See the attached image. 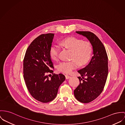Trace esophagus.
<instances>
[{"label":"esophagus","mask_w":125,"mask_h":125,"mask_svg":"<svg viewBox=\"0 0 125 125\" xmlns=\"http://www.w3.org/2000/svg\"><path fill=\"white\" fill-rule=\"evenodd\" d=\"M65 77H66V78L67 79H69V78H70V76H69L68 75H67H67H65Z\"/></svg>","instance_id":"obj_1"}]
</instances>
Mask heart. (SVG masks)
Masks as SVG:
<instances>
[{
	"instance_id": "heart-1",
	"label": "heart",
	"mask_w": 125,
	"mask_h": 125,
	"mask_svg": "<svg viewBox=\"0 0 125 125\" xmlns=\"http://www.w3.org/2000/svg\"><path fill=\"white\" fill-rule=\"evenodd\" d=\"M61 46L71 52L70 59L71 61L62 62L58 66V69L62 72L69 73L72 69L78 66L82 67L86 65L91 57L93 48L90 43L74 37L62 40L60 42ZM59 49L58 46H51L49 55L53 60H57L58 57Z\"/></svg>"
}]
</instances>
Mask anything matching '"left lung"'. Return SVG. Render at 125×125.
Instances as JSON below:
<instances>
[{"mask_svg":"<svg viewBox=\"0 0 125 125\" xmlns=\"http://www.w3.org/2000/svg\"><path fill=\"white\" fill-rule=\"evenodd\" d=\"M76 32L86 37L93 50L89 63L77 71L81 77H78L79 85L74 91L78 101L87 103L99 96L104 89L108 75V58L104 46L96 35L89 31Z\"/></svg>","mask_w":125,"mask_h":125,"instance_id":"1","label":"left lung"}]
</instances>
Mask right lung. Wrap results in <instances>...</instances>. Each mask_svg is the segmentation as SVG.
I'll use <instances>...</instances> for the list:
<instances>
[{
  "mask_svg": "<svg viewBox=\"0 0 125 125\" xmlns=\"http://www.w3.org/2000/svg\"><path fill=\"white\" fill-rule=\"evenodd\" d=\"M54 36L48 33L35 39L27 49L23 61L24 78L28 89L32 96L42 103L52 101L65 80L64 75L54 74L51 70L54 67L49 50ZM50 73L53 75L49 78Z\"/></svg>",
  "mask_w": 125,
  "mask_h": 125,
  "instance_id": "1",
  "label": "right lung"
}]
</instances>
